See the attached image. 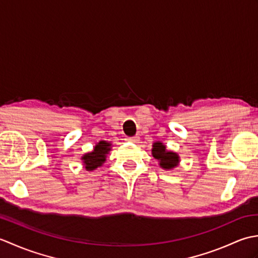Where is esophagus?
I'll use <instances>...</instances> for the list:
<instances>
[{
    "instance_id": "34e87169",
    "label": "esophagus",
    "mask_w": 258,
    "mask_h": 258,
    "mask_svg": "<svg viewBox=\"0 0 258 258\" xmlns=\"http://www.w3.org/2000/svg\"><path fill=\"white\" fill-rule=\"evenodd\" d=\"M139 139H140V138H139L138 135H134V136H130V138H127V141L133 142V143H138Z\"/></svg>"
}]
</instances>
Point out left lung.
Masks as SVG:
<instances>
[{
	"label": "left lung",
	"instance_id": "left-lung-1",
	"mask_svg": "<svg viewBox=\"0 0 258 258\" xmlns=\"http://www.w3.org/2000/svg\"><path fill=\"white\" fill-rule=\"evenodd\" d=\"M153 156H154L156 160L160 161V165L165 168L169 169L173 168L177 165L178 163V155L176 153L173 152H167L165 145H163L162 143H154L153 144Z\"/></svg>",
	"mask_w": 258,
	"mask_h": 258
}]
</instances>
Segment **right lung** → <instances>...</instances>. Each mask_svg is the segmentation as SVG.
Wrapping results in <instances>:
<instances>
[{
    "label": "right lung",
    "instance_id": "right-lung-1",
    "mask_svg": "<svg viewBox=\"0 0 258 258\" xmlns=\"http://www.w3.org/2000/svg\"><path fill=\"white\" fill-rule=\"evenodd\" d=\"M109 146H111V144L107 143L105 141H102L94 147V151L92 153H89V154H85L82 157L87 171H92V169L101 166L102 164L105 162L106 154L109 152V150H111Z\"/></svg>",
    "mask_w": 258,
    "mask_h": 258
}]
</instances>
